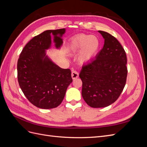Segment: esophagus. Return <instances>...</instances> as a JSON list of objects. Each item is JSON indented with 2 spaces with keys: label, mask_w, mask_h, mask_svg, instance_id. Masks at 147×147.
Segmentation results:
<instances>
[{
  "label": "esophagus",
  "mask_w": 147,
  "mask_h": 147,
  "mask_svg": "<svg viewBox=\"0 0 147 147\" xmlns=\"http://www.w3.org/2000/svg\"><path fill=\"white\" fill-rule=\"evenodd\" d=\"M71 75H72V78L73 80L74 79H76L79 76V74L78 72H77V71L76 70H73L72 72V74H71Z\"/></svg>",
  "instance_id": "obj_1"
}]
</instances>
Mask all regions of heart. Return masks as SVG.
Segmentation results:
<instances>
[{"label": "heart", "mask_w": 147, "mask_h": 147, "mask_svg": "<svg viewBox=\"0 0 147 147\" xmlns=\"http://www.w3.org/2000/svg\"><path fill=\"white\" fill-rule=\"evenodd\" d=\"M99 45V39L94 35H81L71 43L69 51L72 54H76L81 51L78 60L80 63H86L90 61L96 54Z\"/></svg>", "instance_id": "obj_1"}]
</instances>
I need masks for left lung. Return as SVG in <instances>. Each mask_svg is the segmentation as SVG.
<instances>
[{"mask_svg": "<svg viewBox=\"0 0 147 147\" xmlns=\"http://www.w3.org/2000/svg\"><path fill=\"white\" fill-rule=\"evenodd\" d=\"M104 38L103 48L96 59L82 67L83 98L93 108L107 107L116 101L126 84L127 69L126 52L118 40L99 30Z\"/></svg>", "mask_w": 147, "mask_h": 147, "instance_id": "left-lung-1", "label": "left lung"}]
</instances>
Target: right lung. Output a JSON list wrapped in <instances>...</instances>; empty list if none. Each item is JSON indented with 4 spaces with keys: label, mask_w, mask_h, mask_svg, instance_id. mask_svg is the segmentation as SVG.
Here are the masks:
<instances>
[{
    "label": "right lung",
    "mask_w": 147,
    "mask_h": 147,
    "mask_svg": "<svg viewBox=\"0 0 147 147\" xmlns=\"http://www.w3.org/2000/svg\"><path fill=\"white\" fill-rule=\"evenodd\" d=\"M65 29L44 31L26 44L18 61V80L24 96L38 108L50 109L59 106L67 88L72 82L69 69H62L45 56L54 35L56 48L63 44ZM59 36H58V35Z\"/></svg>",
    "instance_id": "1"
}]
</instances>
